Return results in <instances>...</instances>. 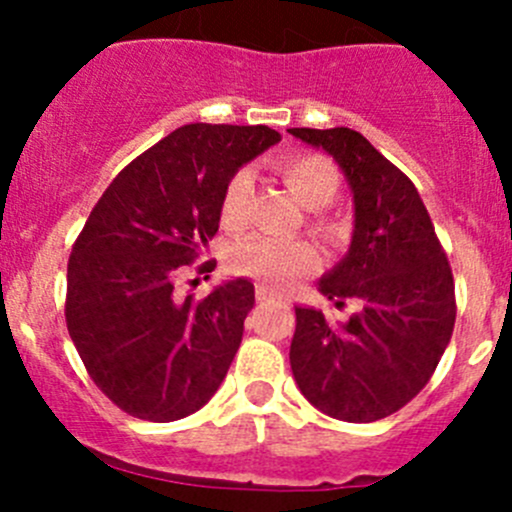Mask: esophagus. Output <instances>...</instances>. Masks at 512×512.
Returning <instances> with one entry per match:
<instances>
[{"label":"esophagus","mask_w":512,"mask_h":512,"mask_svg":"<svg viewBox=\"0 0 512 512\" xmlns=\"http://www.w3.org/2000/svg\"><path fill=\"white\" fill-rule=\"evenodd\" d=\"M275 299H280V294H275L265 285H257V302H275Z\"/></svg>","instance_id":"obj_1"}]
</instances>
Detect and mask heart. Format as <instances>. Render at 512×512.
I'll return each mask as SVG.
<instances>
[{"instance_id":"b5f03b06","label":"heart","mask_w":512,"mask_h":512,"mask_svg":"<svg viewBox=\"0 0 512 512\" xmlns=\"http://www.w3.org/2000/svg\"><path fill=\"white\" fill-rule=\"evenodd\" d=\"M287 188L307 208L319 210L334 200L339 190V170L329 158L317 153H292L277 163ZM250 178L237 173L227 183L223 198V223L237 227L245 215ZM230 262L242 275L257 277L270 287H287L317 267V250L307 240H280L270 235H250L237 242L230 252Z\"/></svg>"}]
</instances>
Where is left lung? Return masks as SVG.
<instances>
[{"instance_id":"left-lung-1","label":"left lung","mask_w":512,"mask_h":512,"mask_svg":"<svg viewBox=\"0 0 512 512\" xmlns=\"http://www.w3.org/2000/svg\"><path fill=\"white\" fill-rule=\"evenodd\" d=\"M342 168L354 200L349 250L317 289L347 322L294 307L289 364L304 399L349 423L391 416L428 384L456 322V294L416 185L352 128H289Z\"/></svg>"}]
</instances>
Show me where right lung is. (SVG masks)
Wrapping results in <instances>:
<instances>
[{
	"label": "right lung",
	"instance_id": "1",
	"mask_svg": "<svg viewBox=\"0 0 512 512\" xmlns=\"http://www.w3.org/2000/svg\"><path fill=\"white\" fill-rule=\"evenodd\" d=\"M280 138L267 126H180L91 210L69 257L66 327L94 384L126 414L178 421L223 384L255 285L232 277L180 302L175 282L218 232L227 183Z\"/></svg>",
	"mask_w": 512,
	"mask_h": 512
}]
</instances>
